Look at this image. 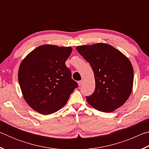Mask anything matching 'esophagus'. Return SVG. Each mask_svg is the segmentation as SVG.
I'll return each instance as SVG.
<instances>
[{
  "instance_id": "34e87169",
  "label": "esophagus",
  "mask_w": 149,
  "mask_h": 149,
  "mask_svg": "<svg viewBox=\"0 0 149 149\" xmlns=\"http://www.w3.org/2000/svg\"><path fill=\"white\" fill-rule=\"evenodd\" d=\"M83 83H84V80H81V81H78V85H79V86H81L83 84Z\"/></svg>"
}]
</instances>
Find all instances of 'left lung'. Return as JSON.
Masks as SVG:
<instances>
[{"mask_svg":"<svg viewBox=\"0 0 149 149\" xmlns=\"http://www.w3.org/2000/svg\"><path fill=\"white\" fill-rule=\"evenodd\" d=\"M94 72L95 89L86 97L99 111L111 112L126 102L132 93L133 69L130 60L110 45L99 42L76 47Z\"/></svg>","mask_w":149,"mask_h":149,"instance_id":"left-lung-1","label":"left lung"}]
</instances>
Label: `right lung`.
Segmentation results:
<instances>
[{
    "instance_id": "obj_1",
    "label": "right lung",
    "mask_w": 149,
    "mask_h": 149,
    "mask_svg": "<svg viewBox=\"0 0 149 149\" xmlns=\"http://www.w3.org/2000/svg\"><path fill=\"white\" fill-rule=\"evenodd\" d=\"M71 47L41 45L22 60L18 81L25 100L36 112L48 115L57 112L78 87L65 64Z\"/></svg>"
}]
</instances>
